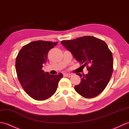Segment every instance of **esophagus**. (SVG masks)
I'll use <instances>...</instances> for the list:
<instances>
[{
	"mask_svg": "<svg viewBox=\"0 0 129 129\" xmlns=\"http://www.w3.org/2000/svg\"><path fill=\"white\" fill-rule=\"evenodd\" d=\"M65 76H66L68 77H70L72 76V74H65Z\"/></svg>",
	"mask_w": 129,
	"mask_h": 129,
	"instance_id": "esophagus-1",
	"label": "esophagus"
}]
</instances>
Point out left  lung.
I'll return each instance as SVG.
<instances>
[{"instance_id":"left-lung-1","label":"left lung","mask_w":129,"mask_h":129,"mask_svg":"<svg viewBox=\"0 0 129 129\" xmlns=\"http://www.w3.org/2000/svg\"><path fill=\"white\" fill-rule=\"evenodd\" d=\"M61 44L77 61L87 65L88 71L86 75L77 74L81 79L80 84L75 86V90L87 98L97 96L106 87L113 71L112 53L107 44L103 40L88 36L63 40Z\"/></svg>"}]
</instances>
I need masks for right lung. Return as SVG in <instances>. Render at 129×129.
Here are the masks:
<instances>
[{"mask_svg":"<svg viewBox=\"0 0 129 129\" xmlns=\"http://www.w3.org/2000/svg\"><path fill=\"white\" fill-rule=\"evenodd\" d=\"M58 42L36 41L23 46L16 58L18 79L24 91L33 99L43 101L55 93L62 74L50 75L42 69L49 50Z\"/></svg>","mask_w":129,"mask_h":129,"instance_id":"obj_1","label":"right lung"}]
</instances>
